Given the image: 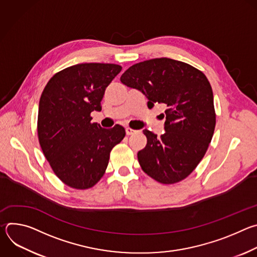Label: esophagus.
<instances>
[{
    "mask_svg": "<svg viewBox=\"0 0 257 257\" xmlns=\"http://www.w3.org/2000/svg\"><path fill=\"white\" fill-rule=\"evenodd\" d=\"M135 133H137V130H134V129L129 128V127L126 128V134L127 135H132V134H135Z\"/></svg>",
    "mask_w": 257,
    "mask_h": 257,
    "instance_id": "1",
    "label": "esophagus"
}]
</instances>
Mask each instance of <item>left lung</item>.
<instances>
[{
    "instance_id": "left-lung-1",
    "label": "left lung",
    "mask_w": 257,
    "mask_h": 257,
    "mask_svg": "<svg viewBox=\"0 0 257 257\" xmlns=\"http://www.w3.org/2000/svg\"><path fill=\"white\" fill-rule=\"evenodd\" d=\"M120 80L148 97L149 107L157 102L167 107L163 135L143 130L148 143L137 154L142 170L162 184L187 178L204 157L215 127L206 76L187 63L157 58L132 65Z\"/></svg>"
}]
</instances>
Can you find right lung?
I'll list each match as a JSON object with an SVG mask.
<instances>
[{"instance_id":"add662e5","label":"right lung","mask_w":257,"mask_h":257,"mask_svg":"<svg viewBox=\"0 0 257 257\" xmlns=\"http://www.w3.org/2000/svg\"><path fill=\"white\" fill-rule=\"evenodd\" d=\"M121 70L116 64H77L56 73L42 93L39 141L56 176L71 188L93 187L125 137L124 127L104 129L90 116L101 111L104 90Z\"/></svg>"}]
</instances>
